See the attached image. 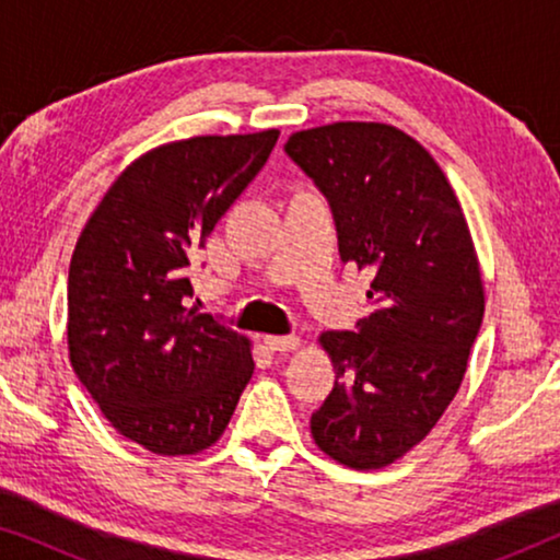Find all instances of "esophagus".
I'll return each mask as SVG.
<instances>
[{"label":"esophagus","instance_id":"34e87169","mask_svg":"<svg viewBox=\"0 0 560 560\" xmlns=\"http://www.w3.org/2000/svg\"><path fill=\"white\" fill-rule=\"evenodd\" d=\"M265 347L270 351H293L301 347V336L288 334V336H265Z\"/></svg>","mask_w":560,"mask_h":560}]
</instances>
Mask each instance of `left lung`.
Instances as JSON below:
<instances>
[{
	"mask_svg": "<svg viewBox=\"0 0 560 560\" xmlns=\"http://www.w3.org/2000/svg\"><path fill=\"white\" fill-rule=\"evenodd\" d=\"M285 152L328 198L343 262L374 272L357 331L318 336L336 382L311 435L349 469H382L462 387L485 316L477 249L446 175L402 129L334 121L290 135Z\"/></svg>",
	"mask_w": 560,
	"mask_h": 560,
	"instance_id": "obj_1",
	"label": "left lung"
}]
</instances>
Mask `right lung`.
Returning a JSON list of instances; mask_svg holds the SVG:
<instances>
[{"label": "right lung", "mask_w": 560, "mask_h": 560, "mask_svg": "<svg viewBox=\"0 0 560 560\" xmlns=\"http://www.w3.org/2000/svg\"><path fill=\"white\" fill-rule=\"evenodd\" d=\"M278 129L160 144L91 213L68 270V357L125 439L188 456L221 439L255 372L247 336L186 308L190 257L278 142Z\"/></svg>", "instance_id": "right-lung-1"}]
</instances>
